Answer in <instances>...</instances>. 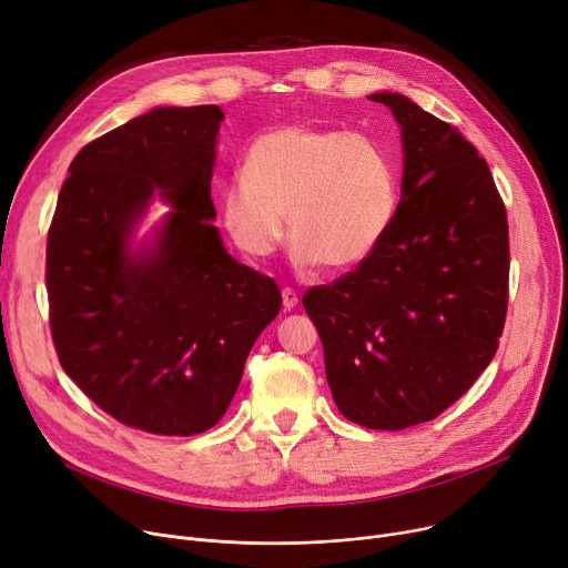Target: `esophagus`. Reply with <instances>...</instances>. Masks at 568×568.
I'll use <instances>...</instances> for the list:
<instances>
[{"label": "esophagus", "instance_id": "obj_1", "mask_svg": "<svg viewBox=\"0 0 568 568\" xmlns=\"http://www.w3.org/2000/svg\"><path fill=\"white\" fill-rule=\"evenodd\" d=\"M281 294H283V307H285V311H292V307H296L298 294H296L294 287H283Z\"/></svg>", "mask_w": 568, "mask_h": 568}]
</instances>
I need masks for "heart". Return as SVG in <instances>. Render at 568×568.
<instances>
[{
  "label": "heart",
  "mask_w": 568,
  "mask_h": 568,
  "mask_svg": "<svg viewBox=\"0 0 568 568\" xmlns=\"http://www.w3.org/2000/svg\"><path fill=\"white\" fill-rule=\"evenodd\" d=\"M220 205L246 255L267 257L281 246L290 211L296 261L346 270L367 261L387 235L398 209V170L369 135L287 124L253 140Z\"/></svg>",
  "instance_id": "obj_1"
}]
</instances>
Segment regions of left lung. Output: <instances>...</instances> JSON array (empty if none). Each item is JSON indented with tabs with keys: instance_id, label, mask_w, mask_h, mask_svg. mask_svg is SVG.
<instances>
[{
	"instance_id": "1",
	"label": "left lung",
	"mask_w": 568,
	"mask_h": 568,
	"mask_svg": "<svg viewBox=\"0 0 568 568\" xmlns=\"http://www.w3.org/2000/svg\"><path fill=\"white\" fill-rule=\"evenodd\" d=\"M400 124L405 170L378 248L303 294L342 415L372 430L433 422L491 363L509 285L507 211L455 126L403 94L369 97Z\"/></svg>"
}]
</instances>
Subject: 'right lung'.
I'll return each instance as SVG.
<instances>
[{
  "mask_svg": "<svg viewBox=\"0 0 568 568\" xmlns=\"http://www.w3.org/2000/svg\"><path fill=\"white\" fill-rule=\"evenodd\" d=\"M220 106L153 109L88 142L47 233L49 328L81 392L129 428L190 437L231 405L281 311L274 278L226 253L211 179ZM175 205L151 250L128 235L152 190Z\"/></svg>",
  "mask_w": 568,
  "mask_h": 568,
  "instance_id": "add662e5",
  "label": "right lung"
}]
</instances>
